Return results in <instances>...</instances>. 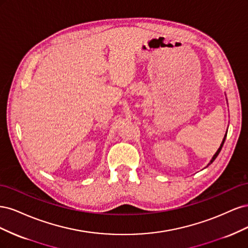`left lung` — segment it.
<instances>
[{"label": "left lung", "mask_w": 248, "mask_h": 248, "mask_svg": "<svg viewBox=\"0 0 248 248\" xmlns=\"http://www.w3.org/2000/svg\"><path fill=\"white\" fill-rule=\"evenodd\" d=\"M226 138H227V134H226V136H224V138H223V140H222V142H221V145H220V147H219V149L218 150H217V152L214 154V156L212 157V159L211 160H210V162H209V164H211L215 159H216V157L217 156H218V154H219V152H220V150H221V148H222V146H223V144H224V140H226ZM209 164H208V166H209Z\"/></svg>", "instance_id": "obj_1"}]
</instances>
